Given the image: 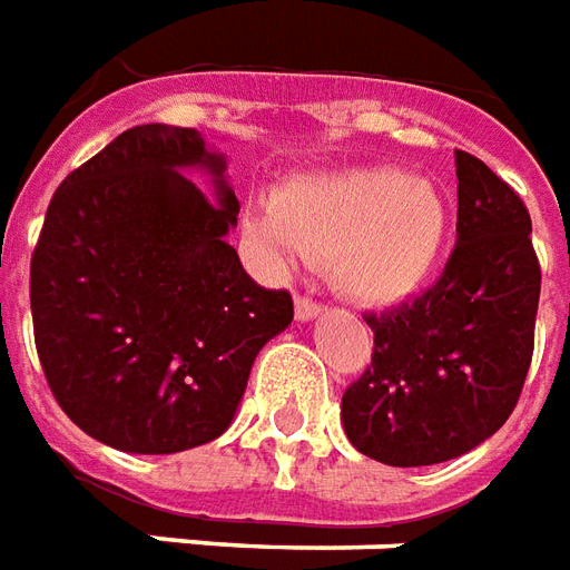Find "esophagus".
<instances>
[{
    "label": "esophagus",
    "mask_w": 570,
    "mask_h": 570,
    "mask_svg": "<svg viewBox=\"0 0 570 570\" xmlns=\"http://www.w3.org/2000/svg\"><path fill=\"white\" fill-rule=\"evenodd\" d=\"M320 314H323V305H317V302H311V298H305V296L296 298V320H302V323H311V320H317Z\"/></svg>",
    "instance_id": "obj_1"
}]
</instances>
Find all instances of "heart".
I'll return each instance as SVG.
<instances>
[{
  "label": "heart",
  "instance_id": "b5f03b06",
  "mask_svg": "<svg viewBox=\"0 0 570 570\" xmlns=\"http://www.w3.org/2000/svg\"><path fill=\"white\" fill-rule=\"evenodd\" d=\"M247 232L277 268L326 259L344 296L392 307L435 274L453 210L435 180L395 166H360L286 180L247 214Z\"/></svg>",
  "mask_w": 570,
  "mask_h": 570
}]
</instances>
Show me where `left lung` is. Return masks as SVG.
<instances>
[{
	"mask_svg": "<svg viewBox=\"0 0 570 570\" xmlns=\"http://www.w3.org/2000/svg\"><path fill=\"white\" fill-rule=\"evenodd\" d=\"M456 250L414 302L365 314L374 356L341 399L350 444L383 465H438L483 444L532 365L541 268L522 199L456 150Z\"/></svg>",
	"mask_w": 570,
	"mask_h": 570,
	"instance_id": "8db88e82",
	"label": "left lung"
}]
</instances>
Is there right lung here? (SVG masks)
<instances>
[{"mask_svg": "<svg viewBox=\"0 0 570 570\" xmlns=\"http://www.w3.org/2000/svg\"><path fill=\"white\" fill-rule=\"evenodd\" d=\"M238 208L226 154L163 124L117 135L53 193L32 326L50 392L90 438L163 456L229 429L253 360L293 323L289 293L253 284L226 242Z\"/></svg>", "mask_w": 570, "mask_h": 570, "instance_id": "right-lung-1", "label": "right lung"}]
</instances>
